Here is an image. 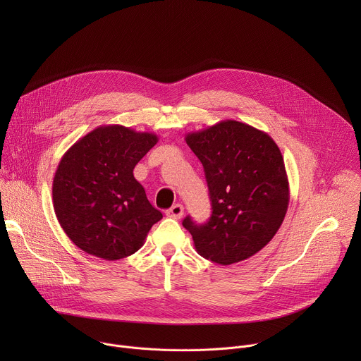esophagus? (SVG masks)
Segmentation results:
<instances>
[{
  "instance_id": "34e87169",
  "label": "esophagus",
  "mask_w": 361,
  "mask_h": 361,
  "mask_svg": "<svg viewBox=\"0 0 361 361\" xmlns=\"http://www.w3.org/2000/svg\"><path fill=\"white\" fill-rule=\"evenodd\" d=\"M183 214H184V207L181 204H174L171 209L167 210V216L174 220H180L183 217Z\"/></svg>"
}]
</instances>
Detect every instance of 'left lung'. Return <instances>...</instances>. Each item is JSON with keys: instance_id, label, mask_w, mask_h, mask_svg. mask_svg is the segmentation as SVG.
<instances>
[{"instance_id": "1", "label": "left lung", "mask_w": 361, "mask_h": 361, "mask_svg": "<svg viewBox=\"0 0 361 361\" xmlns=\"http://www.w3.org/2000/svg\"><path fill=\"white\" fill-rule=\"evenodd\" d=\"M185 142L204 167L213 214L183 226L204 259L230 266L266 247L286 217L290 188L281 151L264 131L223 120L192 131Z\"/></svg>"}]
</instances>
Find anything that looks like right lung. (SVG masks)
Here are the masks:
<instances>
[{"mask_svg":"<svg viewBox=\"0 0 361 361\" xmlns=\"http://www.w3.org/2000/svg\"><path fill=\"white\" fill-rule=\"evenodd\" d=\"M157 141L154 133L110 124L66 151L53 180V205L78 248L113 262L142 247L163 214L149 204L133 170Z\"/></svg>","mask_w":361,"mask_h":361,"instance_id":"obj_1","label":"right lung"}]
</instances>
